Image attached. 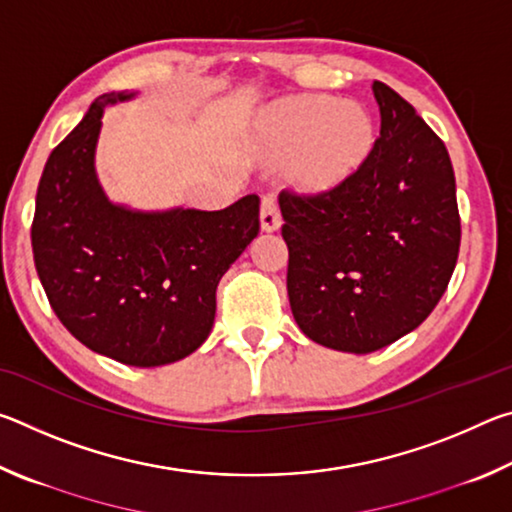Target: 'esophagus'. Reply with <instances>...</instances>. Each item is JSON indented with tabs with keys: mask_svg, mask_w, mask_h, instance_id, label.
I'll list each match as a JSON object with an SVG mask.
<instances>
[{
	"mask_svg": "<svg viewBox=\"0 0 512 512\" xmlns=\"http://www.w3.org/2000/svg\"><path fill=\"white\" fill-rule=\"evenodd\" d=\"M259 225H262L264 232L280 230V225H282L280 207H277V203L271 196H266L262 201V207H259Z\"/></svg>",
	"mask_w": 512,
	"mask_h": 512,
	"instance_id": "esophagus-1",
	"label": "esophagus"
}]
</instances>
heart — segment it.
Listing matches in <instances>:
<instances>
[{"label": "heart", "instance_id": "1", "mask_svg": "<svg viewBox=\"0 0 512 512\" xmlns=\"http://www.w3.org/2000/svg\"><path fill=\"white\" fill-rule=\"evenodd\" d=\"M375 146V121L361 103L327 94L275 101L259 112L253 133L255 158L266 167L287 164L289 185L320 196L357 173Z\"/></svg>", "mask_w": 512, "mask_h": 512}]
</instances>
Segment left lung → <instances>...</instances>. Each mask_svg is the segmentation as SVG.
<instances>
[{
    "instance_id": "8db88e82",
    "label": "left lung",
    "mask_w": 512,
    "mask_h": 512,
    "mask_svg": "<svg viewBox=\"0 0 512 512\" xmlns=\"http://www.w3.org/2000/svg\"><path fill=\"white\" fill-rule=\"evenodd\" d=\"M381 131L368 160L334 192H282L287 291L302 334L368 354L427 318L461 246L452 160L409 101L375 81Z\"/></svg>"
}]
</instances>
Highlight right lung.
<instances>
[{"mask_svg":"<svg viewBox=\"0 0 512 512\" xmlns=\"http://www.w3.org/2000/svg\"><path fill=\"white\" fill-rule=\"evenodd\" d=\"M140 92H108L51 151L31 228L51 309L85 348L135 368L196 352L212 332L216 284L259 232V198L225 210H137L97 173L103 112Z\"/></svg>","mask_w":512,"mask_h":512,"instance_id":"right-lung-1","label":"right lung"}]
</instances>
